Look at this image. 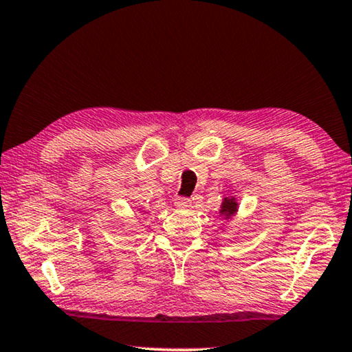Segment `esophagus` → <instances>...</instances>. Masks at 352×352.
I'll list each match as a JSON object with an SVG mask.
<instances>
[{"mask_svg": "<svg viewBox=\"0 0 352 352\" xmlns=\"http://www.w3.org/2000/svg\"><path fill=\"white\" fill-rule=\"evenodd\" d=\"M174 204L178 210H188V208L190 206V200L186 197H175Z\"/></svg>", "mask_w": 352, "mask_h": 352, "instance_id": "obj_1", "label": "esophagus"}]
</instances>
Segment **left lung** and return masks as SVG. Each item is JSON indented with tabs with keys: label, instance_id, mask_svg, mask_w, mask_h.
Here are the masks:
<instances>
[{
	"label": "left lung",
	"instance_id": "left-lung-1",
	"mask_svg": "<svg viewBox=\"0 0 352 352\" xmlns=\"http://www.w3.org/2000/svg\"><path fill=\"white\" fill-rule=\"evenodd\" d=\"M237 200L234 197H225L222 205H220V216H223V219H231L237 212Z\"/></svg>",
	"mask_w": 352,
	"mask_h": 352
}]
</instances>
